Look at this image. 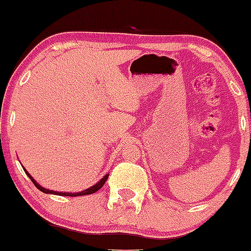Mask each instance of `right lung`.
<instances>
[{"instance_id":"1","label":"right lung","mask_w":251,"mask_h":251,"mask_svg":"<svg viewBox=\"0 0 251 251\" xmlns=\"http://www.w3.org/2000/svg\"><path fill=\"white\" fill-rule=\"evenodd\" d=\"M24 170H25V168H24ZM25 172H26V174L28 176V178L32 180L33 184H34L35 186H36V188H38V190H40L41 192H44V193H50V194H55V196H64V197H79V196H86V194H92V193L97 192V191L100 190V188L102 187L104 184H105V181H106V180H108V176H109V174H105V176H104L103 178L100 179V181L97 182V184H95L94 186L86 188V190H84V191H80V192L71 193V192H58V191H52V190H49V188L42 187L40 184H38V181H35V179L33 178V176H30V174L28 173V172H27L26 170H25Z\"/></svg>"}]
</instances>
